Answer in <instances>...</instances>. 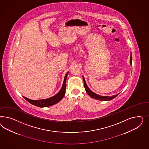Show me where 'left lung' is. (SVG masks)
Wrapping results in <instances>:
<instances>
[{
    "instance_id": "obj_1",
    "label": "left lung",
    "mask_w": 149,
    "mask_h": 149,
    "mask_svg": "<svg viewBox=\"0 0 149 149\" xmlns=\"http://www.w3.org/2000/svg\"><path fill=\"white\" fill-rule=\"evenodd\" d=\"M132 54L131 53V57H130V64H132ZM82 78H83V80H84V87L85 88V90H86V93L90 96L91 97L97 100H101V101H107V100H111L112 99L115 98L116 97H117V95H113V96H102L100 95L95 94L94 92H93L90 89L88 88V87L87 85L86 84V81L85 80V78L84 76H82Z\"/></svg>"
}]
</instances>
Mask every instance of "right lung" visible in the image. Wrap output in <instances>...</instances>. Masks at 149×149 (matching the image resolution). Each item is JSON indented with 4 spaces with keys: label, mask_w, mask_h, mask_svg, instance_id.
<instances>
[{
    "label": "right lung",
    "mask_w": 149,
    "mask_h": 149,
    "mask_svg": "<svg viewBox=\"0 0 149 149\" xmlns=\"http://www.w3.org/2000/svg\"><path fill=\"white\" fill-rule=\"evenodd\" d=\"M68 72H67L65 77H64V79L63 81V85L61 89V90L59 91L58 93L57 94L49 98L45 99H40V100H32V99H28L26 97H24V98L25 99H26L27 101L30 103L31 104H33L34 105H36V107H48L52 106L53 105L59 102L61 100H62L63 98V97L64 96V95L65 94V89H66V80H67V77L68 75Z\"/></svg>",
    "instance_id": "add662e5"
}]
</instances>
